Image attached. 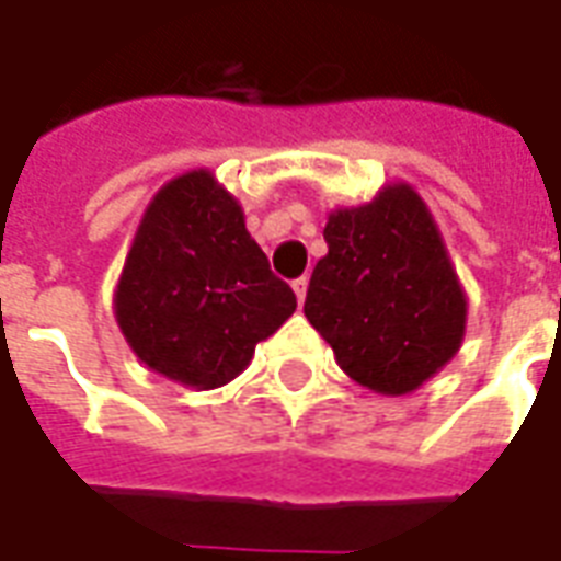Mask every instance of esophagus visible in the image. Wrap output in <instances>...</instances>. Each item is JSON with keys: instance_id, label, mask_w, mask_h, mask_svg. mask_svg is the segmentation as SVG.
Returning <instances> with one entry per match:
<instances>
[{"instance_id": "1", "label": "esophagus", "mask_w": 561, "mask_h": 561, "mask_svg": "<svg viewBox=\"0 0 561 561\" xmlns=\"http://www.w3.org/2000/svg\"><path fill=\"white\" fill-rule=\"evenodd\" d=\"M307 285H310V279H307V276H300V279H295V285H291V288H295V295H297V300H300V304L307 300Z\"/></svg>"}]
</instances>
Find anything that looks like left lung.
<instances>
[{"instance_id": "obj_1", "label": "left lung", "mask_w": 561, "mask_h": 561, "mask_svg": "<svg viewBox=\"0 0 561 561\" xmlns=\"http://www.w3.org/2000/svg\"><path fill=\"white\" fill-rule=\"evenodd\" d=\"M304 312L359 387L409 396L439 375L467 334V291L421 193L390 181L325 224Z\"/></svg>"}]
</instances>
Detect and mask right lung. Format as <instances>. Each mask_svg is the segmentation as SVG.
<instances>
[{"mask_svg": "<svg viewBox=\"0 0 561 561\" xmlns=\"http://www.w3.org/2000/svg\"><path fill=\"white\" fill-rule=\"evenodd\" d=\"M295 310V291L273 276L215 171H184L156 190L113 291L122 337L150 371L217 390Z\"/></svg>", "mask_w": 561, "mask_h": 561, "instance_id": "add662e5", "label": "right lung"}]
</instances>
